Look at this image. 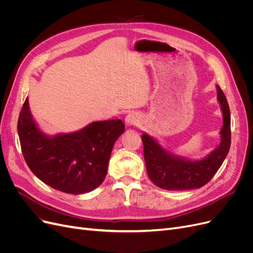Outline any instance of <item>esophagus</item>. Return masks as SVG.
I'll return each instance as SVG.
<instances>
[{
	"label": "esophagus",
	"instance_id": "obj_1",
	"mask_svg": "<svg viewBox=\"0 0 253 253\" xmlns=\"http://www.w3.org/2000/svg\"><path fill=\"white\" fill-rule=\"evenodd\" d=\"M125 122H126V125L127 126H132L138 125V122H139V116H138V114L135 113V112H132V113L127 114L126 119H125Z\"/></svg>",
	"mask_w": 253,
	"mask_h": 253
}]
</instances>
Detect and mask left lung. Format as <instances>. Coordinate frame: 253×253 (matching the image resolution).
Wrapping results in <instances>:
<instances>
[{
  "instance_id": "left-lung-1",
  "label": "left lung",
  "mask_w": 253,
  "mask_h": 253,
  "mask_svg": "<svg viewBox=\"0 0 253 253\" xmlns=\"http://www.w3.org/2000/svg\"><path fill=\"white\" fill-rule=\"evenodd\" d=\"M217 101L223 126L217 147L202 159H190L165 149L154 137L143 133V155L149 178L155 186L171 191L198 189L208 183L223 165L231 144V118L226 96L218 85Z\"/></svg>"
}]
</instances>
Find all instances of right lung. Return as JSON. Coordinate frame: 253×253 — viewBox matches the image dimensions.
<instances>
[{
  "instance_id": "right-lung-1",
  "label": "right lung",
  "mask_w": 253,
  "mask_h": 253,
  "mask_svg": "<svg viewBox=\"0 0 253 253\" xmlns=\"http://www.w3.org/2000/svg\"><path fill=\"white\" fill-rule=\"evenodd\" d=\"M124 132L122 121L112 119L94 121L73 133L45 134L33 117L28 98L18 120L29 169L44 183L70 194L87 193L101 185L114 144Z\"/></svg>"
}]
</instances>
